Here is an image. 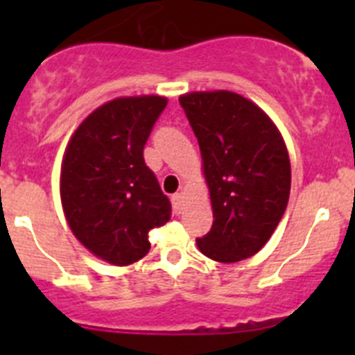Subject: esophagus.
Returning a JSON list of instances; mask_svg holds the SVG:
<instances>
[{
	"mask_svg": "<svg viewBox=\"0 0 355 355\" xmlns=\"http://www.w3.org/2000/svg\"><path fill=\"white\" fill-rule=\"evenodd\" d=\"M171 204H173V213L180 214V211H182V194L171 196Z\"/></svg>",
	"mask_w": 355,
	"mask_h": 355,
	"instance_id": "34e87169",
	"label": "esophagus"
}]
</instances>
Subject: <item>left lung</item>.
<instances>
[{"mask_svg": "<svg viewBox=\"0 0 355 355\" xmlns=\"http://www.w3.org/2000/svg\"><path fill=\"white\" fill-rule=\"evenodd\" d=\"M180 105L198 137L213 227L198 247L218 263L254 256L287 209L290 159L277 125L230 91L191 92Z\"/></svg>", "mask_w": 355, "mask_h": 355, "instance_id": "1", "label": "left lung"}]
</instances>
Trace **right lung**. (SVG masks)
<instances>
[{
	"label": "right lung",
	"instance_id": "add662e5",
	"mask_svg": "<svg viewBox=\"0 0 355 355\" xmlns=\"http://www.w3.org/2000/svg\"><path fill=\"white\" fill-rule=\"evenodd\" d=\"M166 98H116L71 135L60 177L68 227L94 256L116 266L142 259L149 230L170 220L171 204L144 161V146Z\"/></svg>",
	"mask_w": 355,
	"mask_h": 355
}]
</instances>
